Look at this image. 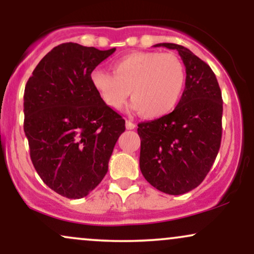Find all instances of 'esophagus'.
Wrapping results in <instances>:
<instances>
[{"mask_svg":"<svg viewBox=\"0 0 254 254\" xmlns=\"http://www.w3.org/2000/svg\"><path fill=\"white\" fill-rule=\"evenodd\" d=\"M125 127H127V130H132L136 127V124H133L131 121H127L125 122Z\"/></svg>","mask_w":254,"mask_h":254,"instance_id":"1","label":"esophagus"}]
</instances>
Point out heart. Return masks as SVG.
Here are the masks:
<instances>
[{
    "mask_svg": "<svg viewBox=\"0 0 254 254\" xmlns=\"http://www.w3.org/2000/svg\"><path fill=\"white\" fill-rule=\"evenodd\" d=\"M113 74L97 68L90 82L105 105L121 110L127 97L144 118H160L177 107L183 97L186 72L173 54L132 52L116 61Z\"/></svg>",
    "mask_w": 254,
    "mask_h": 254,
    "instance_id": "obj_1",
    "label": "heart"
}]
</instances>
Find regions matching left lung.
I'll list each match as a JSON object with an SVG mask.
<instances>
[{"label":"left lung","instance_id":"8db88e82","mask_svg":"<svg viewBox=\"0 0 254 254\" xmlns=\"http://www.w3.org/2000/svg\"><path fill=\"white\" fill-rule=\"evenodd\" d=\"M186 70L183 97L173 112L139 123V168L151 186L168 194L193 190L210 171L222 137L223 103L214 71L193 52L172 43Z\"/></svg>","mask_w":254,"mask_h":254}]
</instances>
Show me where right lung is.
<instances>
[{"label": "right lung", "instance_id": "1", "mask_svg": "<svg viewBox=\"0 0 254 254\" xmlns=\"http://www.w3.org/2000/svg\"><path fill=\"white\" fill-rule=\"evenodd\" d=\"M116 49L64 43L28 78L24 130L43 182L61 196L86 197L104 179L125 121L99 97L90 72Z\"/></svg>", "mask_w": 254, "mask_h": 254}]
</instances>
